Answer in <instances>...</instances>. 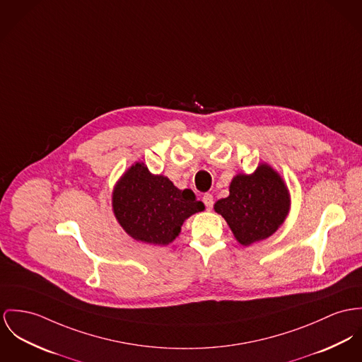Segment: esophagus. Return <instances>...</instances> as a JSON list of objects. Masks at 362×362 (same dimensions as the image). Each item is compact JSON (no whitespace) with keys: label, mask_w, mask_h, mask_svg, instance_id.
Listing matches in <instances>:
<instances>
[{"label":"esophagus","mask_w":362,"mask_h":362,"mask_svg":"<svg viewBox=\"0 0 362 362\" xmlns=\"http://www.w3.org/2000/svg\"><path fill=\"white\" fill-rule=\"evenodd\" d=\"M202 202L205 204L206 209H212V206H214V197L206 193V194H204V197H202Z\"/></svg>","instance_id":"1"}]
</instances>
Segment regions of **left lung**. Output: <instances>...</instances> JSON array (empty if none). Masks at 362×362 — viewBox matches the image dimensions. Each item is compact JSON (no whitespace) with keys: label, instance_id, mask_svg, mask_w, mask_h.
Segmentation results:
<instances>
[{"label":"left lung","instance_id":"left-lung-1","mask_svg":"<svg viewBox=\"0 0 362 362\" xmlns=\"http://www.w3.org/2000/svg\"><path fill=\"white\" fill-rule=\"evenodd\" d=\"M289 209V194L279 173L262 164L253 175H237L230 195L215 204L243 245L264 240L277 231Z\"/></svg>","mask_w":362,"mask_h":362}]
</instances>
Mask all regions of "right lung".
Here are the masks:
<instances>
[{
  "mask_svg": "<svg viewBox=\"0 0 362 362\" xmlns=\"http://www.w3.org/2000/svg\"><path fill=\"white\" fill-rule=\"evenodd\" d=\"M204 208L190 189H176L168 177L151 175L140 163L121 177L112 193V209L124 230L153 245L172 243L183 222Z\"/></svg>",
  "mask_w": 362,
  "mask_h": 362,
  "instance_id": "add662e5",
  "label": "right lung"
}]
</instances>
